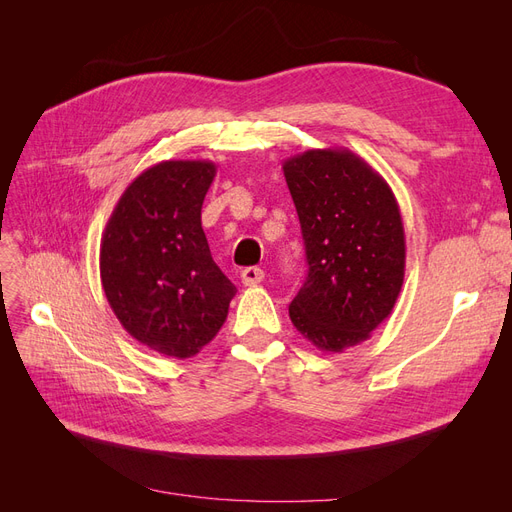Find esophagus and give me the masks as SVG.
<instances>
[{"instance_id": "34e87169", "label": "esophagus", "mask_w": 512, "mask_h": 512, "mask_svg": "<svg viewBox=\"0 0 512 512\" xmlns=\"http://www.w3.org/2000/svg\"><path fill=\"white\" fill-rule=\"evenodd\" d=\"M262 280H265V271L258 269V267H245V269L241 271V282H243L245 286H256V284H260Z\"/></svg>"}]
</instances>
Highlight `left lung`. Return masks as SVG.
<instances>
[{"instance_id": "8db88e82", "label": "left lung", "mask_w": 512, "mask_h": 512, "mask_svg": "<svg viewBox=\"0 0 512 512\" xmlns=\"http://www.w3.org/2000/svg\"><path fill=\"white\" fill-rule=\"evenodd\" d=\"M282 168L309 265L290 320L318 350L344 352L391 316L404 286L399 205L384 177L346 147L307 149Z\"/></svg>"}]
</instances>
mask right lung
Here are the masks:
<instances>
[{
	"mask_svg": "<svg viewBox=\"0 0 512 512\" xmlns=\"http://www.w3.org/2000/svg\"><path fill=\"white\" fill-rule=\"evenodd\" d=\"M218 166L166 160L138 175L106 222L100 280L138 344L190 359L218 335L235 284L215 265L200 209Z\"/></svg>",
	"mask_w": 512,
	"mask_h": 512,
	"instance_id": "1",
	"label": "right lung"
}]
</instances>
